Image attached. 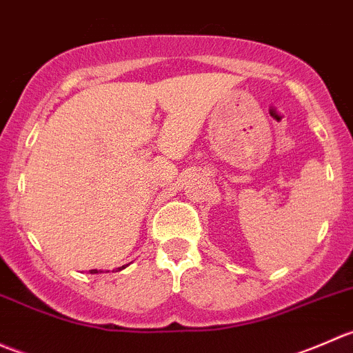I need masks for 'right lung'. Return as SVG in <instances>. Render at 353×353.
<instances>
[{
  "label": "right lung",
  "instance_id": "right-lung-1",
  "mask_svg": "<svg viewBox=\"0 0 353 353\" xmlns=\"http://www.w3.org/2000/svg\"><path fill=\"white\" fill-rule=\"evenodd\" d=\"M126 266L128 265H124V266H121V268H117V270H123V268H126ZM90 273H99V272H97V270H90Z\"/></svg>",
  "mask_w": 353,
  "mask_h": 353
}]
</instances>
